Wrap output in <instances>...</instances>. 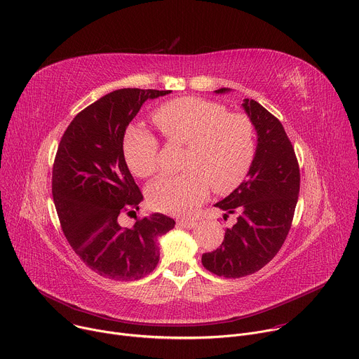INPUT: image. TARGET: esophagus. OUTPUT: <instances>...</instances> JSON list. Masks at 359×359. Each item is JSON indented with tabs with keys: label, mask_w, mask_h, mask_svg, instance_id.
Wrapping results in <instances>:
<instances>
[{
	"label": "esophagus",
	"mask_w": 359,
	"mask_h": 359,
	"mask_svg": "<svg viewBox=\"0 0 359 359\" xmlns=\"http://www.w3.org/2000/svg\"><path fill=\"white\" fill-rule=\"evenodd\" d=\"M177 224L182 228H187V229H192L195 225H196V221L195 219H188V218H181L177 221Z\"/></svg>",
	"instance_id": "1"
}]
</instances>
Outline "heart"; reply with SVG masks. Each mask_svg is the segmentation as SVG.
Wrapping results in <instances>:
<instances>
[{
    "label": "heart",
    "instance_id": "heart-1",
    "mask_svg": "<svg viewBox=\"0 0 359 359\" xmlns=\"http://www.w3.org/2000/svg\"><path fill=\"white\" fill-rule=\"evenodd\" d=\"M154 123L171 145H185L181 175L154 181L149 204L167 214H188L210 192L232 191L248 174L255 155V130L251 119L228 112L225 105L200 97L168 101L154 112ZM128 168L138 177L158 170L159 142L147 133L128 134L124 141Z\"/></svg>",
    "mask_w": 359,
    "mask_h": 359
}]
</instances>
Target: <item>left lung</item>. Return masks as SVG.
<instances>
[{
    "mask_svg": "<svg viewBox=\"0 0 359 359\" xmlns=\"http://www.w3.org/2000/svg\"><path fill=\"white\" fill-rule=\"evenodd\" d=\"M229 88L217 90V94ZM257 130V149L247 180L215 207L236 214L224 241L203 254V265L218 276L241 278L265 266L290 232L299 194V167L280 119L254 100L243 102Z\"/></svg>",
    "mask_w": 359,
    "mask_h": 359,
    "instance_id": "8db88e82",
    "label": "left lung"
}]
</instances>
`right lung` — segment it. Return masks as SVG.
Returning <instances> with one entry per match:
<instances>
[{"label": "right lung", "mask_w": 359, "mask_h": 359, "mask_svg": "<svg viewBox=\"0 0 359 359\" xmlns=\"http://www.w3.org/2000/svg\"><path fill=\"white\" fill-rule=\"evenodd\" d=\"M170 93L123 88L101 97L75 115L57 149L53 196L64 235L87 266L109 280L134 281L154 271L158 236L175 225L158 212L121 225L144 200L126 163V130L147 100Z\"/></svg>", "instance_id": "1"}]
</instances>
